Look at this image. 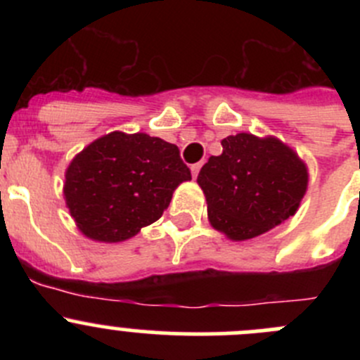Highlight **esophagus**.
I'll use <instances>...</instances> for the list:
<instances>
[{
    "label": "esophagus",
    "instance_id": "34e87169",
    "mask_svg": "<svg viewBox=\"0 0 360 360\" xmlns=\"http://www.w3.org/2000/svg\"><path fill=\"white\" fill-rule=\"evenodd\" d=\"M202 165H203V162L193 163V165H191V167H190V169H191V176H193V177H197V176H198V172H200Z\"/></svg>",
    "mask_w": 360,
    "mask_h": 360
}]
</instances>
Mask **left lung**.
Instances as JSON below:
<instances>
[{"instance_id": "8db88e82", "label": "left lung", "mask_w": 360, "mask_h": 360, "mask_svg": "<svg viewBox=\"0 0 360 360\" xmlns=\"http://www.w3.org/2000/svg\"><path fill=\"white\" fill-rule=\"evenodd\" d=\"M221 144L223 153L210 157L197 179L216 230L231 240H248L294 216L308 172L291 148L245 132Z\"/></svg>"}]
</instances>
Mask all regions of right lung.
<instances>
[{
    "label": "right lung",
    "mask_w": 360,
    "mask_h": 360,
    "mask_svg": "<svg viewBox=\"0 0 360 360\" xmlns=\"http://www.w3.org/2000/svg\"><path fill=\"white\" fill-rule=\"evenodd\" d=\"M191 172L179 148L148 134L111 132L76 155L64 197L92 240L122 242L160 219L174 190Z\"/></svg>",
    "instance_id": "obj_1"
}]
</instances>
